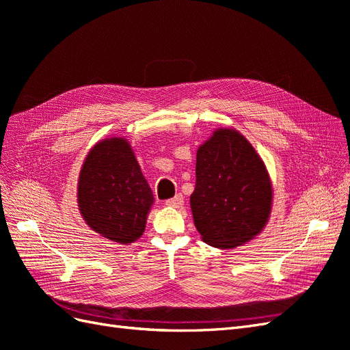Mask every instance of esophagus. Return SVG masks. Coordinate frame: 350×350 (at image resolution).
Wrapping results in <instances>:
<instances>
[{
    "label": "esophagus",
    "instance_id": "esophagus-1",
    "mask_svg": "<svg viewBox=\"0 0 350 350\" xmlns=\"http://www.w3.org/2000/svg\"><path fill=\"white\" fill-rule=\"evenodd\" d=\"M165 204H166L167 207L179 208V207H183V204H184V198H183V196H181V194H176L174 198H169V200H166V201H165Z\"/></svg>",
    "mask_w": 350,
    "mask_h": 350
}]
</instances>
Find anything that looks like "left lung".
I'll use <instances>...</instances> for the list:
<instances>
[{
  "label": "left lung",
  "mask_w": 350,
  "mask_h": 350,
  "mask_svg": "<svg viewBox=\"0 0 350 350\" xmlns=\"http://www.w3.org/2000/svg\"><path fill=\"white\" fill-rule=\"evenodd\" d=\"M271 204V179L252 144L235 129L215 130L197 150L189 197L201 239L220 250L241 247L266 228Z\"/></svg>",
  "instance_id": "left-lung-1"
}]
</instances>
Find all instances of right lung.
<instances>
[{
  "mask_svg": "<svg viewBox=\"0 0 350 350\" xmlns=\"http://www.w3.org/2000/svg\"><path fill=\"white\" fill-rule=\"evenodd\" d=\"M153 203L152 188L126 139L109 137L92 147L77 183L80 215L92 230L129 245L143 235Z\"/></svg>",
  "mask_w": 350,
  "mask_h": 350,
  "instance_id": "1",
  "label": "right lung"
}]
</instances>
